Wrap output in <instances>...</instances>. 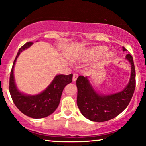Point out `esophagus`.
<instances>
[{"instance_id":"esophagus-1","label":"esophagus","mask_w":146,"mask_h":146,"mask_svg":"<svg viewBox=\"0 0 146 146\" xmlns=\"http://www.w3.org/2000/svg\"><path fill=\"white\" fill-rule=\"evenodd\" d=\"M78 77V75L77 74V73H74V74H73V82L76 81Z\"/></svg>"}]
</instances>
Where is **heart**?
Instances as JSON below:
<instances>
[{
  "instance_id": "b5f03b06",
  "label": "heart",
  "mask_w": 146,
  "mask_h": 146,
  "mask_svg": "<svg viewBox=\"0 0 146 146\" xmlns=\"http://www.w3.org/2000/svg\"><path fill=\"white\" fill-rule=\"evenodd\" d=\"M107 50H108V48L105 46H93V47L88 48V49L87 50L86 55H85V58L88 60L96 59V58L102 56ZM113 53H112V52H106V53L102 56V60H103V61H106V60L111 59V58H113Z\"/></svg>"
}]
</instances>
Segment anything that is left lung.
Returning a JSON list of instances; mask_svg holds the SVG:
<instances>
[{
    "instance_id": "1",
    "label": "left lung",
    "mask_w": 146,
    "mask_h": 146,
    "mask_svg": "<svg viewBox=\"0 0 146 146\" xmlns=\"http://www.w3.org/2000/svg\"><path fill=\"white\" fill-rule=\"evenodd\" d=\"M123 51L126 48L122 47ZM125 59L131 65V74L128 84L118 93L104 95L94 89L87 77L77 79V104L84 117L90 121L103 122L115 118L125 109L132 98L135 88V68L133 58L127 54Z\"/></svg>"
}]
</instances>
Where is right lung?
<instances>
[{"instance_id": "add662e5", "label": "right lung", "mask_w": 146, "mask_h": 146, "mask_svg": "<svg viewBox=\"0 0 146 146\" xmlns=\"http://www.w3.org/2000/svg\"><path fill=\"white\" fill-rule=\"evenodd\" d=\"M32 44V42L26 43L18 51L10 73L9 88L13 102L20 111L31 118L40 119L49 116L57 109L64 88L71 83L73 74L56 75L51 84L39 94L27 95L20 91L15 83V64L21 53Z\"/></svg>"}]
</instances>
